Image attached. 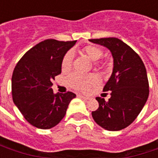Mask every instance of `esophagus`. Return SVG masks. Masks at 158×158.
Listing matches in <instances>:
<instances>
[{
    "label": "esophagus",
    "instance_id": "34e87169",
    "mask_svg": "<svg viewBox=\"0 0 158 158\" xmlns=\"http://www.w3.org/2000/svg\"><path fill=\"white\" fill-rule=\"evenodd\" d=\"M79 96L80 98H82V99L84 100H89V97H87V96H82V95H79Z\"/></svg>",
    "mask_w": 158,
    "mask_h": 158
}]
</instances>
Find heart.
I'll return each instance as SVG.
<instances>
[{"mask_svg": "<svg viewBox=\"0 0 158 158\" xmlns=\"http://www.w3.org/2000/svg\"><path fill=\"white\" fill-rule=\"evenodd\" d=\"M89 58L96 61V65H101L103 64L104 62L99 60L103 56V51L102 49L96 46V45H86L82 50ZM73 54L71 51H69L66 53L61 63V68L63 72H67L71 69L73 64ZM66 82L70 87L73 89L87 91L89 88L94 85H96L100 82L99 76L95 73L91 74H83L81 73L74 72L69 74L66 78Z\"/></svg>", "mask_w": 158, "mask_h": 158, "instance_id": "obj_1", "label": "heart"}]
</instances>
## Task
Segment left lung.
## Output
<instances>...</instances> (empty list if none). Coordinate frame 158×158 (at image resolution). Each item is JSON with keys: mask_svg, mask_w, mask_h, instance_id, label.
Returning <instances> with one entry per match:
<instances>
[{"mask_svg": "<svg viewBox=\"0 0 158 158\" xmlns=\"http://www.w3.org/2000/svg\"><path fill=\"white\" fill-rule=\"evenodd\" d=\"M89 41L106 46L113 57V73L103 88L111 90L108 101L96 97L98 109L91 113L96 123L109 131L128 127L137 118L149 96L146 67L139 56L118 38L91 39Z\"/></svg>", "mask_w": 158, "mask_h": 158, "instance_id": "1", "label": "left lung"}]
</instances>
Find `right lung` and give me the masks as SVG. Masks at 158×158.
<instances>
[{
	"label": "right lung",
	"mask_w": 158,
	"mask_h": 158,
	"mask_svg": "<svg viewBox=\"0 0 158 158\" xmlns=\"http://www.w3.org/2000/svg\"><path fill=\"white\" fill-rule=\"evenodd\" d=\"M76 43L48 39L29 49L17 63L12 77V96L24 118L38 129H48L60 123L71 100L68 91L54 94L51 88L61 73L66 52Z\"/></svg>",
	"instance_id": "add662e5"
}]
</instances>
